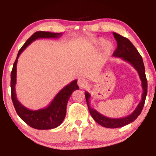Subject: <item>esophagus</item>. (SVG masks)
Returning a JSON list of instances; mask_svg holds the SVG:
<instances>
[{
    "mask_svg": "<svg viewBox=\"0 0 156 156\" xmlns=\"http://www.w3.org/2000/svg\"><path fill=\"white\" fill-rule=\"evenodd\" d=\"M78 84L80 88H84L87 86V81L84 78H79L78 80Z\"/></svg>",
    "mask_w": 156,
    "mask_h": 156,
    "instance_id": "obj_1",
    "label": "esophagus"
}]
</instances>
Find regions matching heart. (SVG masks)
<instances>
[{
  "label": "heart",
  "instance_id": "b5f03b06",
  "mask_svg": "<svg viewBox=\"0 0 156 156\" xmlns=\"http://www.w3.org/2000/svg\"><path fill=\"white\" fill-rule=\"evenodd\" d=\"M93 46L95 48H99V47L103 46V54L105 56H108L113 49V44L109 41H106L103 38H99L95 41L93 43Z\"/></svg>",
  "mask_w": 156,
  "mask_h": 156
}]
</instances>
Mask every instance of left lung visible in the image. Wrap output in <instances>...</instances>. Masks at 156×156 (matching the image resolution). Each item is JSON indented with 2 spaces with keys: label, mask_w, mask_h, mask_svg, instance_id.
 Masks as SVG:
<instances>
[{
  "label": "left lung",
  "mask_w": 156,
  "mask_h": 156,
  "mask_svg": "<svg viewBox=\"0 0 156 156\" xmlns=\"http://www.w3.org/2000/svg\"><path fill=\"white\" fill-rule=\"evenodd\" d=\"M113 34L115 41H117L118 45L117 48L113 52V56L114 57L121 58L123 60L129 62V64L133 66V68H135V69L138 73L140 78L142 82V87L143 93L142 94L140 102L137 106L136 109L133 111V112L131 113L130 115L121 118H110L102 115L101 113L97 112L96 109L90 107L89 100L91 97V95L88 92L85 91L84 94H85L87 104L89 113H90L92 118L100 125L111 129L122 127V126L133 122L141 113L147 94V80L146 75H145V69L143 60H142V58L140 54H139L138 50L136 49V47L128 38L115 32H113Z\"/></svg>",
  "instance_id": "obj_1"
}]
</instances>
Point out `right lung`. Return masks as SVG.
Masks as SVG:
<instances>
[{
  "label": "right lung",
  "mask_w": 156,
  "mask_h": 156,
  "mask_svg": "<svg viewBox=\"0 0 156 156\" xmlns=\"http://www.w3.org/2000/svg\"><path fill=\"white\" fill-rule=\"evenodd\" d=\"M62 35L61 33H52L49 31H36L25 42L18 53L16 59L13 65L11 72V89L12 100L17 114L29 126L36 129H51L56 128L64 120L68 100L72 92L79 89L77 80L71 82L66 85L56 95L48 106L38 110H30L18 101L16 94V65L18 58L26 47L33 41L38 38H58Z\"/></svg>",
  "instance_id": "1"
}]
</instances>
